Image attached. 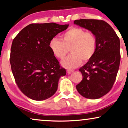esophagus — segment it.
<instances>
[{
	"mask_svg": "<svg viewBox=\"0 0 128 128\" xmlns=\"http://www.w3.org/2000/svg\"><path fill=\"white\" fill-rule=\"evenodd\" d=\"M72 72H74V70H66V72H67L68 74H71Z\"/></svg>",
	"mask_w": 128,
	"mask_h": 128,
	"instance_id": "esophagus-1",
	"label": "esophagus"
}]
</instances>
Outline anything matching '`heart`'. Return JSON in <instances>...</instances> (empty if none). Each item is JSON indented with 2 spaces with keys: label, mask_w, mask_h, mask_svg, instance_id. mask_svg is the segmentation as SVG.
<instances>
[{
  "label": "heart",
  "mask_w": 128,
  "mask_h": 128,
  "mask_svg": "<svg viewBox=\"0 0 128 128\" xmlns=\"http://www.w3.org/2000/svg\"><path fill=\"white\" fill-rule=\"evenodd\" d=\"M53 54L64 59L69 52L71 54L62 62V66L68 69L79 66L82 62H87L94 56L96 40L92 33L81 28H72L61 36V40L53 38L49 42Z\"/></svg>",
  "instance_id": "obj_1"
}]
</instances>
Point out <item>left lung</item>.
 Instances as JSON below:
<instances>
[{
	"instance_id": "obj_1",
	"label": "left lung",
	"mask_w": 128,
	"mask_h": 128,
	"mask_svg": "<svg viewBox=\"0 0 128 128\" xmlns=\"http://www.w3.org/2000/svg\"><path fill=\"white\" fill-rule=\"evenodd\" d=\"M74 24L90 31L96 40L93 58L80 68L83 79L76 89L84 98L95 100L109 92L119 69L120 41L112 26L102 20H75Z\"/></svg>"
}]
</instances>
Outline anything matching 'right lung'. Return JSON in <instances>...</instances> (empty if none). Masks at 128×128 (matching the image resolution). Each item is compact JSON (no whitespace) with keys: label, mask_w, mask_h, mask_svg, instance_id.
I'll list each match as a JSON object with an SVG mask.
<instances>
[{"label":"right lung","mask_w":128,"mask_h":128,"mask_svg":"<svg viewBox=\"0 0 128 128\" xmlns=\"http://www.w3.org/2000/svg\"><path fill=\"white\" fill-rule=\"evenodd\" d=\"M69 24L55 23L30 24L13 40L10 62L19 88L32 100H43L56 92L61 67L49 48V42Z\"/></svg>","instance_id":"1"}]
</instances>
